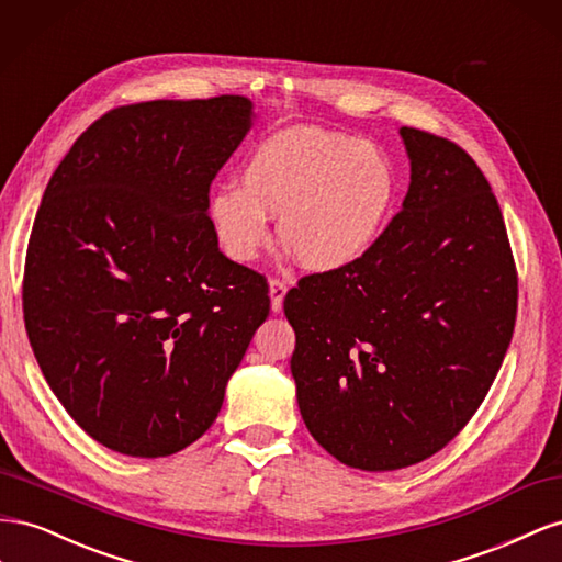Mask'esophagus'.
Masks as SVG:
<instances>
[{
  "label": "esophagus",
  "instance_id": "34e87169",
  "mask_svg": "<svg viewBox=\"0 0 562 562\" xmlns=\"http://www.w3.org/2000/svg\"><path fill=\"white\" fill-rule=\"evenodd\" d=\"M284 294H286V284L282 280H270L268 282V296H270L272 313H280L282 311Z\"/></svg>",
  "mask_w": 562,
  "mask_h": 562
}]
</instances>
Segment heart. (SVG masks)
<instances>
[{
	"instance_id": "obj_1",
	"label": "heart",
	"mask_w": 562,
	"mask_h": 562,
	"mask_svg": "<svg viewBox=\"0 0 562 562\" xmlns=\"http://www.w3.org/2000/svg\"><path fill=\"white\" fill-rule=\"evenodd\" d=\"M397 169L372 140L299 126L266 138L243 169V186L206 195V221L221 251L251 263L270 245V216L303 268L331 272L360 261L386 231Z\"/></svg>"
}]
</instances>
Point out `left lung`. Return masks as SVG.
<instances>
[{
	"mask_svg": "<svg viewBox=\"0 0 562 562\" xmlns=\"http://www.w3.org/2000/svg\"><path fill=\"white\" fill-rule=\"evenodd\" d=\"M403 210L348 268L284 296L303 424L350 469L397 471L469 424L516 325L518 276L502 210L452 140L400 126Z\"/></svg>",
	"mask_w": 562,
	"mask_h": 562,
	"instance_id": "obj_1",
	"label": "left lung"
}]
</instances>
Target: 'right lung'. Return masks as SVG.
<instances>
[{"label":"right lung","mask_w":562,"mask_h":562,"mask_svg":"<svg viewBox=\"0 0 562 562\" xmlns=\"http://www.w3.org/2000/svg\"><path fill=\"white\" fill-rule=\"evenodd\" d=\"M245 95L110 110L75 140L32 226L23 315L40 370L108 450L195 442L270 311L226 259L206 195L254 124Z\"/></svg>","instance_id":"add662e5"}]
</instances>
